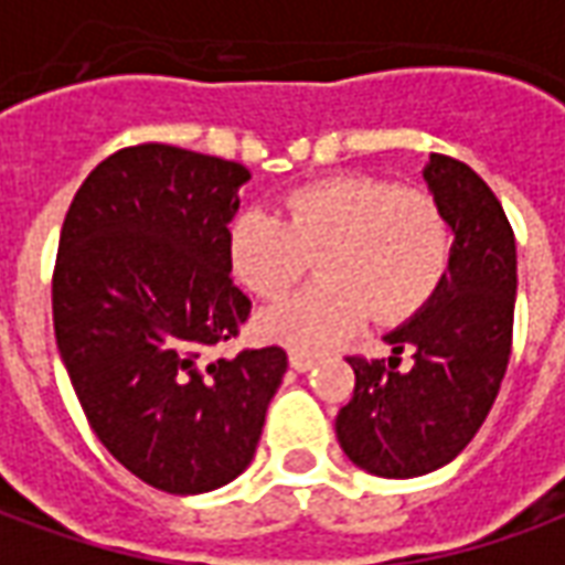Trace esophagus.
<instances>
[{
	"instance_id": "obj_1",
	"label": "esophagus",
	"mask_w": 565,
	"mask_h": 565,
	"mask_svg": "<svg viewBox=\"0 0 565 565\" xmlns=\"http://www.w3.org/2000/svg\"><path fill=\"white\" fill-rule=\"evenodd\" d=\"M315 363H318V356L315 354H306V351H290V366H294L296 372H308V369H315Z\"/></svg>"
}]
</instances>
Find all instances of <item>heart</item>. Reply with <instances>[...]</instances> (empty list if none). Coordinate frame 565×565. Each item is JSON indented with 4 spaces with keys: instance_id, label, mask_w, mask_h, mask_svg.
Here are the masks:
<instances>
[{
    "instance_id": "heart-1",
    "label": "heart",
    "mask_w": 565,
    "mask_h": 565,
    "mask_svg": "<svg viewBox=\"0 0 565 565\" xmlns=\"http://www.w3.org/2000/svg\"><path fill=\"white\" fill-rule=\"evenodd\" d=\"M315 257L320 281L266 308L263 339L318 351L366 315L393 323L415 315L448 271L450 230L424 190L369 174H332L284 196L278 217L242 211L230 226V263L257 296L287 294Z\"/></svg>"
}]
</instances>
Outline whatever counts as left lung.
<instances>
[{"label":"left lung","mask_w":565,"mask_h":565,"mask_svg":"<svg viewBox=\"0 0 565 565\" xmlns=\"http://www.w3.org/2000/svg\"><path fill=\"white\" fill-rule=\"evenodd\" d=\"M424 181L454 235L448 271L412 318L384 335L387 366L351 356L356 384L335 417L348 460L379 478L448 466L484 424L511 354L518 254L493 190L454 157L433 153ZM412 350L416 363L398 369Z\"/></svg>","instance_id":"1"}]
</instances>
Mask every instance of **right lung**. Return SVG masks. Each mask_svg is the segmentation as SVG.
Returning a JSON list of instances; mask_svg holds the SVG:
<instances>
[{
	"label": "right lung",
	"instance_id": "add662e5",
	"mask_svg": "<svg viewBox=\"0 0 565 565\" xmlns=\"http://www.w3.org/2000/svg\"><path fill=\"white\" fill-rule=\"evenodd\" d=\"M247 181L196 150L124 148L87 174L60 233L54 332L81 408L120 466L178 497L245 472L287 372L281 348L202 363L250 315L230 281Z\"/></svg>",
	"mask_w": 565,
	"mask_h": 565
}]
</instances>
